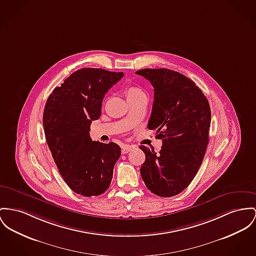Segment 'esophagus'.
<instances>
[{
  "instance_id": "esophagus-1",
  "label": "esophagus",
  "mask_w": 256,
  "mask_h": 256,
  "mask_svg": "<svg viewBox=\"0 0 256 256\" xmlns=\"http://www.w3.org/2000/svg\"><path fill=\"white\" fill-rule=\"evenodd\" d=\"M132 150H134V146H133L124 144V146H122V148H121V152H122V154H128V152H130Z\"/></svg>"
}]
</instances>
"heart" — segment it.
Returning a JSON list of instances; mask_svg holds the SVG:
<instances>
[{"label":"heart","mask_w":256,"mask_h":256,"mask_svg":"<svg viewBox=\"0 0 256 256\" xmlns=\"http://www.w3.org/2000/svg\"><path fill=\"white\" fill-rule=\"evenodd\" d=\"M126 97H127V100H131V99H135L138 97H140V96H144L146 93L142 89H140V87H136V86H130L126 89Z\"/></svg>","instance_id":"obj_1"}]
</instances>
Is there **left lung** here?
<instances>
[{"label":"left lung","mask_w":256,"mask_h":256,"mask_svg":"<svg viewBox=\"0 0 256 256\" xmlns=\"http://www.w3.org/2000/svg\"><path fill=\"white\" fill-rule=\"evenodd\" d=\"M150 82L154 101L148 127L162 140L156 154L144 146L140 174L146 188L160 197L178 195L199 170L210 126V108L202 90L188 76L169 68L136 72Z\"/></svg>","instance_id":"obj_1"}]
</instances>
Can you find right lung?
I'll return each mask as SVG.
<instances>
[{"label":"right lung","mask_w":256,"mask_h":256,"mask_svg":"<svg viewBox=\"0 0 256 256\" xmlns=\"http://www.w3.org/2000/svg\"><path fill=\"white\" fill-rule=\"evenodd\" d=\"M123 76L80 68L52 91L44 106V135L54 162L68 188L86 197L101 195L110 188L121 154L118 144L93 142L89 131L91 122L101 116L106 93Z\"/></svg>","instance_id":"1"}]
</instances>
